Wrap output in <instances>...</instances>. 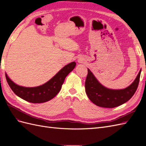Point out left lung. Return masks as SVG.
<instances>
[{
	"instance_id": "obj_1",
	"label": "left lung",
	"mask_w": 146,
	"mask_h": 146,
	"mask_svg": "<svg viewBox=\"0 0 146 146\" xmlns=\"http://www.w3.org/2000/svg\"><path fill=\"white\" fill-rule=\"evenodd\" d=\"M141 70L134 82L125 89L111 90L104 86L88 69L85 91L90 100L95 105L104 108H114L129 100L138 86Z\"/></svg>"
}]
</instances>
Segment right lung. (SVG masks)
<instances>
[{
    "label": "right lung",
    "mask_w": 146,
    "mask_h": 146,
    "mask_svg": "<svg viewBox=\"0 0 146 146\" xmlns=\"http://www.w3.org/2000/svg\"><path fill=\"white\" fill-rule=\"evenodd\" d=\"M72 62L61 69L54 77L42 85L27 88L19 86L13 82L5 73L7 81L12 91L19 98L33 104L44 103L51 100L60 92L66 76L76 66Z\"/></svg>",
    "instance_id": "add662e5"
}]
</instances>
